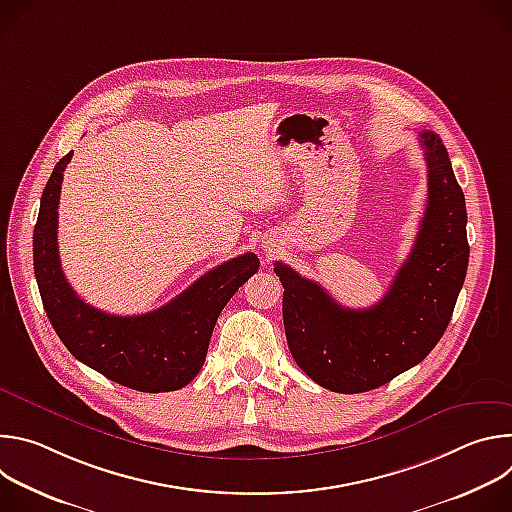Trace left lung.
Segmentation results:
<instances>
[{"mask_svg": "<svg viewBox=\"0 0 512 512\" xmlns=\"http://www.w3.org/2000/svg\"><path fill=\"white\" fill-rule=\"evenodd\" d=\"M72 154L54 166L34 227V275L44 312L70 354L107 379L148 393L182 389L198 375L192 356L198 322L214 306L223 310L229 302L226 296L233 287L237 289L239 267L259 265V261L251 253L218 265L170 304L148 314L117 316L93 308L68 283L58 255L60 184ZM294 358L312 381L322 385L320 371L302 350H294Z\"/></svg>", "mask_w": 512, "mask_h": 512, "instance_id": "left-lung-1", "label": "left lung"}]
</instances>
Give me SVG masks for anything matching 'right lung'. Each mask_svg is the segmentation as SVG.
Instances as JSON below:
<instances>
[{"label": "right lung", "mask_w": 512, "mask_h": 512, "mask_svg": "<svg viewBox=\"0 0 512 512\" xmlns=\"http://www.w3.org/2000/svg\"><path fill=\"white\" fill-rule=\"evenodd\" d=\"M419 145L427 164V206L413 249L379 304L342 308L322 285L275 261L289 350L312 360L324 389L381 387L423 360L454 314L470 257L466 200L442 139L421 131Z\"/></svg>", "instance_id": "1"}]
</instances>
